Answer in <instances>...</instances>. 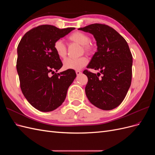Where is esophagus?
Segmentation results:
<instances>
[{
  "label": "esophagus",
  "instance_id": "esophagus-1",
  "mask_svg": "<svg viewBox=\"0 0 155 155\" xmlns=\"http://www.w3.org/2000/svg\"><path fill=\"white\" fill-rule=\"evenodd\" d=\"M76 73L77 74V76H79V75H80L81 74V72L79 71V70H77V71H76Z\"/></svg>",
  "mask_w": 155,
  "mask_h": 155
}]
</instances>
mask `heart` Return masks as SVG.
Wrapping results in <instances>:
<instances>
[{"label": "heart", "mask_w": 155, "mask_h": 155, "mask_svg": "<svg viewBox=\"0 0 155 155\" xmlns=\"http://www.w3.org/2000/svg\"><path fill=\"white\" fill-rule=\"evenodd\" d=\"M68 40L71 43L81 45V51L87 54H92L94 47L90 42V37L81 31H75L70 34ZM54 49L56 54L61 59H64L67 54V48L61 40H57L54 44ZM88 59L86 57H81L78 59H67L63 61V68L65 70H80L86 66Z\"/></svg>", "instance_id": "1"}]
</instances>
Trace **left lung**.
<instances>
[{"instance_id":"1","label":"left lung","mask_w":155,"mask_h":155,"mask_svg":"<svg viewBox=\"0 0 155 155\" xmlns=\"http://www.w3.org/2000/svg\"><path fill=\"white\" fill-rule=\"evenodd\" d=\"M78 30L92 34L96 41L97 51L87 68L99 70L103 76L85 70L88 78L86 96L92 105L109 110L119 106L125 97L132 79L133 56L124 37L112 28L92 24Z\"/></svg>"}]
</instances>
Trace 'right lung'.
<instances>
[{
    "instance_id": "add662e5",
    "label": "right lung",
    "mask_w": 155,
    "mask_h": 155,
    "mask_svg": "<svg viewBox=\"0 0 155 155\" xmlns=\"http://www.w3.org/2000/svg\"><path fill=\"white\" fill-rule=\"evenodd\" d=\"M74 29L41 25L26 32L18 45L16 67L22 92L40 111H52L61 105L76 77L74 70L55 73L63 63L54 49L55 41Z\"/></svg>"
}]
</instances>
